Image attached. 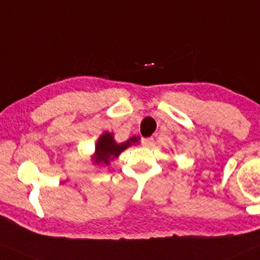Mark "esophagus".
<instances>
[{
	"mask_svg": "<svg viewBox=\"0 0 260 260\" xmlns=\"http://www.w3.org/2000/svg\"><path fill=\"white\" fill-rule=\"evenodd\" d=\"M141 143H142L143 147H147V148H148V147L153 145V139L152 137H145V139L141 140Z\"/></svg>",
	"mask_w": 260,
	"mask_h": 260,
	"instance_id": "1",
	"label": "esophagus"
}]
</instances>
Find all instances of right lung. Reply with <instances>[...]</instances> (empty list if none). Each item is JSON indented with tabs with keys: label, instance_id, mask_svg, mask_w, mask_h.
<instances>
[{
	"label": "right lung",
	"instance_id": "obj_1",
	"mask_svg": "<svg viewBox=\"0 0 260 260\" xmlns=\"http://www.w3.org/2000/svg\"><path fill=\"white\" fill-rule=\"evenodd\" d=\"M139 143V137L133 136L131 139L125 141L123 143H117L114 141L113 134L104 133L99 137L98 143L95 147V154L92 156V161L96 165H110L111 160H114L123 150L127 147Z\"/></svg>",
	"mask_w": 260,
	"mask_h": 260
}]
</instances>
